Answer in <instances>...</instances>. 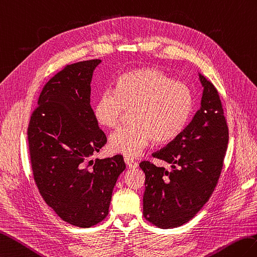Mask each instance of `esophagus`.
I'll return each instance as SVG.
<instances>
[{
    "mask_svg": "<svg viewBox=\"0 0 257 257\" xmlns=\"http://www.w3.org/2000/svg\"><path fill=\"white\" fill-rule=\"evenodd\" d=\"M124 162L125 164L127 165L128 168H136L139 166V164L136 163L133 158H130V157H124Z\"/></svg>",
    "mask_w": 257,
    "mask_h": 257,
    "instance_id": "34e87169",
    "label": "esophagus"
}]
</instances>
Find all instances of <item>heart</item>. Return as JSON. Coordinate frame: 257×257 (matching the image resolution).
I'll return each instance as SVG.
<instances>
[{"instance_id":"1","label":"heart","mask_w":257,"mask_h":257,"mask_svg":"<svg viewBox=\"0 0 257 257\" xmlns=\"http://www.w3.org/2000/svg\"><path fill=\"white\" fill-rule=\"evenodd\" d=\"M193 94L187 84L174 81L155 68H141L119 77L113 90L100 93L93 116L100 126L116 127L125 111L130 121L111 136L114 153L136 157L154 140L164 144L184 132L193 111Z\"/></svg>"}]
</instances>
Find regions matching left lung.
Instances as JSON below:
<instances>
[{
  "label": "left lung",
  "mask_w": 257,
  "mask_h": 257,
  "mask_svg": "<svg viewBox=\"0 0 257 257\" xmlns=\"http://www.w3.org/2000/svg\"><path fill=\"white\" fill-rule=\"evenodd\" d=\"M200 110L178 138L153 157L172 165V170L144 161V218L161 229L185 224L212 195L221 175L229 128L218 91L201 73Z\"/></svg>",
  "instance_id": "left-lung-1"
}]
</instances>
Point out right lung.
Here are the masks:
<instances>
[{"mask_svg":"<svg viewBox=\"0 0 257 257\" xmlns=\"http://www.w3.org/2000/svg\"><path fill=\"white\" fill-rule=\"evenodd\" d=\"M100 62L79 61L56 73L44 85L27 130L39 193L60 219L79 227L105 219L125 169L122 155L88 162L106 144L90 105L91 80Z\"/></svg>","mask_w":257,"mask_h":257,"instance_id":"1","label":"right lung"}]
</instances>
